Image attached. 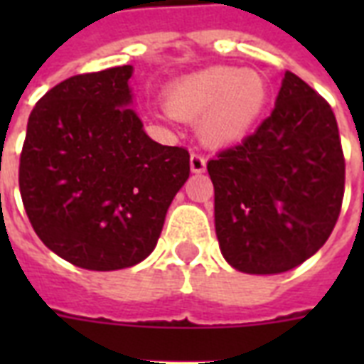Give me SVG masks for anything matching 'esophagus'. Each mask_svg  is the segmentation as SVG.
I'll list each match as a JSON object with an SVG mask.
<instances>
[{"mask_svg": "<svg viewBox=\"0 0 364 364\" xmlns=\"http://www.w3.org/2000/svg\"><path fill=\"white\" fill-rule=\"evenodd\" d=\"M191 170L194 173H202L205 170V159L200 153L191 154Z\"/></svg>", "mask_w": 364, "mask_h": 364, "instance_id": "1", "label": "esophagus"}]
</instances>
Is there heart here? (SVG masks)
<instances>
[{"label":"heart","instance_id":"obj_1","mask_svg":"<svg viewBox=\"0 0 364 364\" xmlns=\"http://www.w3.org/2000/svg\"><path fill=\"white\" fill-rule=\"evenodd\" d=\"M270 87L262 73L215 65L183 77L166 94L168 113L196 121L210 145H230L253 130L264 113Z\"/></svg>","mask_w":364,"mask_h":364}]
</instances>
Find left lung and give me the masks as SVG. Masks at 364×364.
I'll use <instances>...</instances> for the list:
<instances>
[{"label":"left lung","instance_id":"8db88e82","mask_svg":"<svg viewBox=\"0 0 364 364\" xmlns=\"http://www.w3.org/2000/svg\"><path fill=\"white\" fill-rule=\"evenodd\" d=\"M223 257L245 274H282L327 242L346 162L331 105L285 71L276 107L240 145L208 162Z\"/></svg>","mask_w":364,"mask_h":364}]
</instances>
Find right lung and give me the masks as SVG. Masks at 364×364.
<instances>
[{
    "mask_svg": "<svg viewBox=\"0 0 364 364\" xmlns=\"http://www.w3.org/2000/svg\"><path fill=\"white\" fill-rule=\"evenodd\" d=\"M132 71L70 77L28 119L18 168L28 219L50 251L87 270L147 259L191 173L187 149L153 141L128 107Z\"/></svg>",
    "mask_w": 364,
    "mask_h": 364,
    "instance_id": "add662e5",
    "label": "right lung"
}]
</instances>
